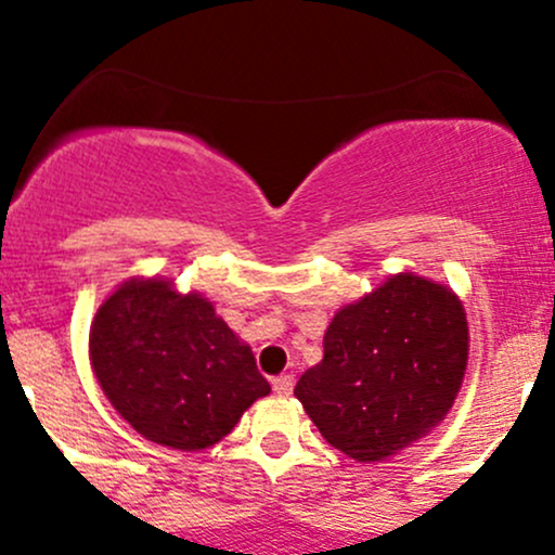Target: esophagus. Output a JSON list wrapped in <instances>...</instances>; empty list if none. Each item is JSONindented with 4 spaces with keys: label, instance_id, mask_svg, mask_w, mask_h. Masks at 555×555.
Listing matches in <instances>:
<instances>
[{
    "label": "esophagus",
    "instance_id": "esophagus-1",
    "mask_svg": "<svg viewBox=\"0 0 555 555\" xmlns=\"http://www.w3.org/2000/svg\"><path fill=\"white\" fill-rule=\"evenodd\" d=\"M273 391H276L279 397H289V393L295 391V378H292V375H279V378H273Z\"/></svg>",
    "mask_w": 555,
    "mask_h": 555
}]
</instances>
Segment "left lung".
I'll list each match as a JSON object with an SVG mask.
<instances>
[{
  "label": "left lung",
  "instance_id": "obj_1",
  "mask_svg": "<svg viewBox=\"0 0 555 555\" xmlns=\"http://www.w3.org/2000/svg\"><path fill=\"white\" fill-rule=\"evenodd\" d=\"M467 360L460 295L401 271L336 310L323 334V360L297 380L295 397L334 449L378 464L443 423Z\"/></svg>",
  "mask_w": 555,
  "mask_h": 555
}]
</instances>
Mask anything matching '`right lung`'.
<instances>
[{
  "label": "right lung",
  "instance_id": "1",
  "mask_svg": "<svg viewBox=\"0 0 555 555\" xmlns=\"http://www.w3.org/2000/svg\"><path fill=\"white\" fill-rule=\"evenodd\" d=\"M88 360L117 415L177 451L211 449L271 391L211 299L164 276L125 279L99 305Z\"/></svg>",
  "mask_w": 555,
  "mask_h": 555
}]
</instances>
